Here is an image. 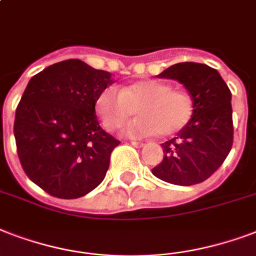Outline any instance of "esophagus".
I'll return each instance as SVG.
<instances>
[{
    "label": "esophagus",
    "instance_id": "obj_1",
    "mask_svg": "<svg viewBox=\"0 0 256 256\" xmlns=\"http://www.w3.org/2000/svg\"><path fill=\"white\" fill-rule=\"evenodd\" d=\"M132 145L134 146V148H142V146H144V144H142V142L132 141Z\"/></svg>",
    "mask_w": 256,
    "mask_h": 256
}]
</instances>
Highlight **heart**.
<instances>
[{
	"label": "heart",
	"mask_w": 256,
	"mask_h": 256,
	"mask_svg": "<svg viewBox=\"0 0 256 256\" xmlns=\"http://www.w3.org/2000/svg\"><path fill=\"white\" fill-rule=\"evenodd\" d=\"M136 110V120L124 128V136L141 138L160 132L173 136L189 124L193 114V100L184 90L172 88L157 79H146L118 90L107 87L96 99V111L104 128H120Z\"/></svg>",
	"instance_id": "heart-1"
}]
</instances>
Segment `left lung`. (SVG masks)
Instances as JSON below:
<instances>
[{"mask_svg":"<svg viewBox=\"0 0 256 256\" xmlns=\"http://www.w3.org/2000/svg\"><path fill=\"white\" fill-rule=\"evenodd\" d=\"M158 76L184 84L192 96L193 114L174 138L161 145L165 156L152 172L169 184L202 182L222 166L232 148L231 91L219 72L206 64H174Z\"/></svg>","mask_w":256,"mask_h":256,"instance_id":"left-lung-1","label":"left lung"}]
</instances>
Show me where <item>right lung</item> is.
I'll use <instances>...</instances> for the list:
<instances>
[{"label": "right lung", "instance_id": "add662e5", "mask_svg": "<svg viewBox=\"0 0 256 256\" xmlns=\"http://www.w3.org/2000/svg\"><path fill=\"white\" fill-rule=\"evenodd\" d=\"M111 74L70 58L29 80L14 120L20 162L29 178L50 196L78 198L100 184L120 141L98 122L99 94Z\"/></svg>", "mask_w": 256, "mask_h": 256}]
</instances>
